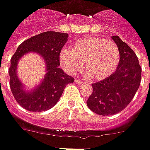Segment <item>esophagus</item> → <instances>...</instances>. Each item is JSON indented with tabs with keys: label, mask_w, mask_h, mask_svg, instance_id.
I'll return each instance as SVG.
<instances>
[{
	"label": "esophagus",
	"mask_w": 150,
	"mask_h": 150,
	"mask_svg": "<svg viewBox=\"0 0 150 150\" xmlns=\"http://www.w3.org/2000/svg\"><path fill=\"white\" fill-rule=\"evenodd\" d=\"M75 83H77V84H79V85H82V84H84V82L80 81V80H77V79H75Z\"/></svg>",
	"instance_id": "1"
}]
</instances>
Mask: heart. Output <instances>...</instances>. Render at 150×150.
<instances>
[{
	"label": "heart",
	"instance_id": "1",
	"mask_svg": "<svg viewBox=\"0 0 150 150\" xmlns=\"http://www.w3.org/2000/svg\"><path fill=\"white\" fill-rule=\"evenodd\" d=\"M59 58L70 74L80 71L84 64L91 80H102L116 70L120 60V51L112 40L102 37H87L75 41L70 50H61Z\"/></svg>",
	"mask_w": 150,
	"mask_h": 150
}]
</instances>
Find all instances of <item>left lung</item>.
Segmentation results:
<instances>
[{
  "label": "left lung",
  "mask_w": 150,
  "mask_h": 150,
  "mask_svg": "<svg viewBox=\"0 0 150 150\" xmlns=\"http://www.w3.org/2000/svg\"><path fill=\"white\" fill-rule=\"evenodd\" d=\"M112 39L120 51V64L110 77L92 84L93 92L86 102L89 109L100 115H113L123 110L141 81V67L134 50L119 36Z\"/></svg>",
  "instance_id": "8db88e82"
}]
</instances>
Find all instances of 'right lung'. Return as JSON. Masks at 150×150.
<instances>
[{
    "mask_svg": "<svg viewBox=\"0 0 150 150\" xmlns=\"http://www.w3.org/2000/svg\"><path fill=\"white\" fill-rule=\"evenodd\" d=\"M68 40V34L46 31L22 42L11 59L9 68L10 86L16 100L24 109L32 112L48 110L56 105L65 86L75 79L59 68V54ZM29 52H36L43 57L47 64L44 80L33 91H26L17 77L18 59Z\"/></svg>",
    "mask_w": 150,
    "mask_h": 150,
    "instance_id": "right-lung-1",
    "label": "right lung"
}]
</instances>
